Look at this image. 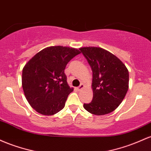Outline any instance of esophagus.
Masks as SVG:
<instances>
[{"label": "esophagus", "instance_id": "34e87169", "mask_svg": "<svg viewBox=\"0 0 151 151\" xmlns=\"http://www.w3.org/2000/svg\"><path fill=\"white\" fill-rule=\"evenodd\" d=\"M84 88V85L83 84H81L80 86H79V87H78L77 88V89H78V91H81V90H83Z\"/></svg>", "mask_w": 151, "mask_h": 151}]
</instances>
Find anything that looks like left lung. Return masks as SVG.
Segmentation results:
<instances>
[{"mask_svg": "<svg viewBox=\"0 0 151 151\" xmlns=\"http://www.w3.org/2000/svg\"><path fill=\"white\" fill-rule=\"evenodd\" d=\"M81 53L92 69L93 101L84 103L88 112L103 116L121 104L128 90L129 73L125 64L108 50L99 47H83Z\"/></svg>", "mask_w": 151, "mask_h": 151, "instance_id": "8db88e82", "label": "left lung"}]
</instances>
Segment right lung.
I'll return each mask as SVG.
<instances>
[{"instance_id": "obj_1", "label": "right lung", "mask_w": 151, "mask_h": 151, "mask_svg": "<svg viewBox=\"0 0 151 151\" xmlns=\"http://www.w3.org/2000/svg\"><path fill=\"white\" fill-rule=\"evenodd\" d=\"M81 53L69 47L50 46L30 58L23 68L22 86L27 101L35 111L53 116L64 108L73 91L64 70L71 59Z\"/></svg>"}]
</instances>
